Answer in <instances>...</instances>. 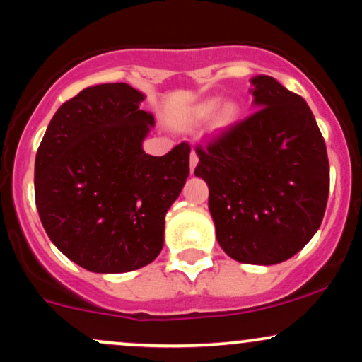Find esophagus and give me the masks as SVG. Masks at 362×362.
Listing matches in <instances>:
<instances>
[{
    "instance_id": "obj_1",
    "label": "esophagus",
    "mask_w": 362,
    "mask_h": 362,
    "mask_svg": "<svg viewBox=\"0 0 362 362\" xmlns=\"http://www.w3.org/2000/svg\"><path fill=\"white\" fill-rule=\"evenodd\" d=\"M189 161H190V172H194L195 165L199 163V156H197V153L194 151V149H192V151H190V160Z\"/></svg>"
}]
</instances>
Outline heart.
I'll list each match as a JSON object with an SVG mask.
<instances>
[{"label":"heart","mask_w":362,"mask_h":362,"mask_svg":"<svg viewBox=\"0 0 362 362\" xmlns=\"http://www.w3.org/2000/svg\"><path fill=\"white\" fill-rule=\"evenodd\" d=\"M218 107H219L218 98H209V100L202 102L201 105L195 109V115H197V117H209L211 114H214V112L218 110ZM235 114H236L235 107H226V109H224V119L235 117Z\"/></svg>","instance_id":"obj_1"}]
</instances>
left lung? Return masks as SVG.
<instances>
[{
    "mask_svg": "<svg viewBox=\"0 0 362 362\" xmlns=\"http://www.w3.org/2000/svg\"><path fill=\"white\" fill-rule=\"evenodd\" d=\"M255 112L197 144L218 243L242 264L291 259L325 214L330 167L308 103L272 76L252 78Z\"/></svg>",
    "mask_w": 362,
    "mask_h": 362,
    "instance_id": "1",
    "label": "left lung"
}]
</instances>
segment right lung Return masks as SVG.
<instances>
[{
	"instance_id": "add662e5",
	"label": "right lung",
	"mask_w": 362,
	"mask_h": 362,
	"mask_svg": "<svg viewBox=\"0 0 362 362\" xmlns=\"http://www.w3.org/2000/svg\"><path fill=\"white\" fill-rule=\"evenodd\" d=\"M127 83L81 90L57 109L35 156V204L51 242L83 269L136 271L163 248L165 214L189 177V143L146 155L155 124Z\"/></svg>"
}]
</instances>
